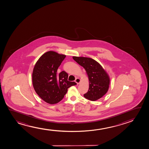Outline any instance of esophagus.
Returning a JSON list of instances; mask_svg holds the SVG:
<instances>
[{"mask_svg": "<svg viewBox=\"0 0 149 149\" xmlns=\"http://www.w3.org/2000/svg\"><path fill=\"white\" fill-rule=\"evenodd\" d=\"M75 82L77 83V84H79L81 82V79L79 78H76V80H75Z\"/></svg>", "mask_w": 149, "mask_h": 149, "instance_id": "34e87169", "label": "esophagus"}]
</instances>
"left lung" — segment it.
Returning a JSON list of instances; mask_svg holds the SVG:
<instances>
[{
  "instance_id": "8db88e82",
  "label": "left lung",
  "mask_w": 149,
  "mask_h": 149,
  "mask_svg": "<svg viewBox=\"0 0 149 149\" xmlns=\"http://www.w3.org/2000/svg\"><path fill=\"white\" fill-rule=\"evenodd\" d=\"M73 60L86 70L89 79V89L84 97L90 101H97L109 89L110 79L102 65L90 58L72 57Z\"/></svg>"
}]
</instances>
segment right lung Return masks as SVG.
Wrapping results in <instances>:
<instances>
[{
    "label": "right lung",
    "mask_w": 149,
    "mask_h": 149,
    "mask_svg": "<svg viewBox=\"0 0 149 149\" xmlns=\"http://www.w3.org/2000/svg\"><path fill=\"white\" fill-rule=\"evenodd\" d=\"M66 55L54 51L44 53L37 61L32 73L34 89L41 99L49 104L59 103L67 93L68 88L77 84L68 81V74L57 70Z\"/></svg>",
    "instance_id": "right-lung-1"
}]
</instances>
